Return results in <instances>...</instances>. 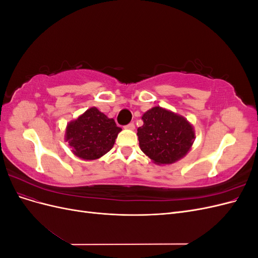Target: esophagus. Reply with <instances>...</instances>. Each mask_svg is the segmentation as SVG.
I'll return each instance as SVG.
<instances>
[{"label": "esophagus", "instance_id": "1", "mask_svg": "<svg viewBox=\"0 0 258 258\" xmlns=\"http://www.w3.org/2000/svg\"><path fill=\"white\" fill-rule=\"evenodd\" d=\"M124 128L126 129H129V130H135V123L134 122H130V123H128L127 126H124Z\"/></svg>", "mask_w": 258, "mask_h": 258}]
</instances>
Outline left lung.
<instances>
[{"mask_svg": "<svg viewBox=\"0 0 258 258\" xmlns=\"http://www.w3.org/2000/svg\"><path fill=\"white\" fill-rule=\"evenodd\" d=\"M138 128L141 151L157 165H171L189 152L195 140L191 124L183 116L155 106L142 116Z\"/></svg>", "mask_w": 258, "mask_h": 258, "instance_id": "left-lung-1", "label": "left lung"}]
</instances>
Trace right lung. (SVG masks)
Wrapping results in <instances>:
<instances>
[{
	"label": "right lung",
	"instance_id": "1",
	"mask_svg": "<svg viewBox=\"0 0 258 258\" xmlns=\"http://www.w3.org/2000/svg\"><path fill=\"white\" fill-rule=\"evenodd\" d=\"M121 128L116 126L97 107H90L79 118L68 123L66 141L72 152L84 160H95L112 150Z\"/></svg>",
	"mask_w": 258,
	"mask_h": 258
}]
</instances>
